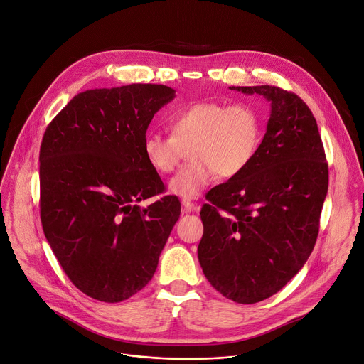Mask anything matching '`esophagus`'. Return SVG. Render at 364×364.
<instances>
[{
    "label": "esophagus",
    "instance_id": "esophagus-1",
    "mask_svg": "<svg viewBox=\"0 0 364 364\" xmlns=\"http://www.w3.org/2000/svg\"><path fill=\"white\" fill-rule=\"evenodd\" d=\"M181 206L184 208L186 212H193V210L197 209V206H196L193 202H190L188 199H183V200H181Z\"/></svg>",
    "mask_w": 364,
    "mask_h": 364
}]
</instances>
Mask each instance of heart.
<instances>
[{"label": "heart", "mask_w": 364, "mask_h": 364, "mask_svg": "<svg viewBox=\"0 0 364 364\" xmlns=\"http://www.w3.org/2000/svg\"><path fill=\"white\" fill-rule=\"evenodd\" d=\"M171 138L156 132L144 136L142 149L158 174H170L184 152L191 161L170 180L171 194L196 199L219 174L232 178L241 174L257 155L262 139L258 112L245 103H193L168 119Z\"/></svg>", "instance_id": "1"}]
</instances>
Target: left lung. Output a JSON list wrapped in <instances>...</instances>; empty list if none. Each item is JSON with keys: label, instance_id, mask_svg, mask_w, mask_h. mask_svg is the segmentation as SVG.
<instances>
[{"label": "left lung", "instance_id": "8db88e82", "mask_svg": "<svg viewBox=\"0 0 364 364\" xmlns=\"http://www.w3.org/2000/svg\"><path fill=\"white\" fill-rule=\"evenodd\" d=\"M229 88L262 95L272 112L252 162L206 194L197 255L219 293L250 305L277 293L309 258L328 164L316 120L301 97L272 85Z\"/></svg>", "mask_w": 364, "mask_h": 364}]
</instances>
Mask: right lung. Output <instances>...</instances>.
Segmentation results:
<instances>
[{
    "label": "right lung",
    "instance_id": "right-lung-1",
    "mask_svg": "<svg viewBox=\"0 0 364 364\" xmlns=\"http://www.w3.org/2000/svg\"><path fill=\"white\" fill-rule=\"evenodd\" d=\"M176 91L130 84L77 94L49 123L41 146V219L70 280L102 302H122L152 279L180 218L142 142Z\"/></svg>",
    "mask_w": 364,
    "mask_h": 364
}]
</instances>
